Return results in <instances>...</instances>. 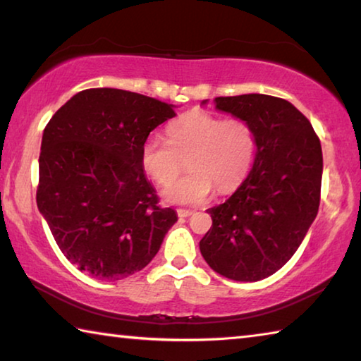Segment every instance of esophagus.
Here are the masks:
<instances>
[{
  "instance_id": "34e87169",
  "label": "esophagus",
  "mask_w": 361,
  "mask_h": 361,
  "mask_svg": "<svg viewBox=\"0 0 361 361\" xmlns=\"http://www.w3.org/2000/svg\"><path fill=\"white\" fill-rule=\"evenodd\" d=\"M194 213V210H189V209H178L176 210V215H178L180 218H188V216H191Z\"/></svg>"
}]
</instances>
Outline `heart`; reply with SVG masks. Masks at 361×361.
I'll list each match as a JSON object with an SVG mask.
<instances>
[{
  "label": "heart",
  "mask_w": 361,
  "mask_h": 361,
  "mask_svg": "<svg viewBox=\"0 0 361 361\" xmlns=\"http://www.w3.org/2000/svg\"><path fill=\"white\" fill-rule=\"evenodd\" d=\"M256 152L250 122L194 109L169 126L167 140L149 137L142 145V166L157 185L167 186L188 162L190 172L164 189L169 204L197 205L212 197L215 186L229 192L245 180Z\"/></svg>",
  "instance_id": "heart-1"
}]
</instances>
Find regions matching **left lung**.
Wrapping results in <instances>:
<instances>
[{
	"instance_id": "left-lung-1",
	"label": "left lung",
	"mask_w": 361,
	"mask_h": 361,
	"mask_svg": "<svg viewBox=\"0 0 361 361\" xmlns=\"http://www.w3.org/2000/svg\"><path fill=\"white\" fill-rule=\"evenodd\" d=\"M215 103L219 111L252 124L256 156L237 191L209 209L213 223L199 243L200 253L221 276L258 282L288 262L317 216L320 140L309 119L279 97H216Z\"/></svg>"
}]
</instances>
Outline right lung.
I'll list each match as a JSON object with an SVG mask.
<instances>
[{"instance_id": "1", "label": "right lung", "mask_w": 361, "mask_h": 361, "mask_svg": "<svg viewBox=\"0 0 361 361\" xmlns=\"http://www.w3.org/2000/svg\"><path fill=\"white\" fill-rule=\"evenodd\" d=\"M173 105L121 89H85L47 122L36 204L65 258L99 280L142 271L176 219L146 180L142 145Z\"/></svg>"}]
</instances>
